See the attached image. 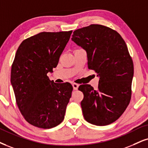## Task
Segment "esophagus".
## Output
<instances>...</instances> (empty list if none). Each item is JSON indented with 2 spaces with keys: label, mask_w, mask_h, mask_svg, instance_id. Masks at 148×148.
Masks as SVG:
<instances>
[{
  "label": "esophagus",
  "mask_w": 148,
  "mask_h": 148,
  "mask_svg": "<svg viewBox=\"0 0 148 148\" xmlns=\"http://www.w3.org/2000/svg\"><path fill=\"white\" fill-rule=\"evenodd\" d=\"M72 85H73V87L74 90H77L78 87H79V86L78 84H76V83H73Z\"/></svg>",
  "instance_id": "34e87169"
}]
</instances>
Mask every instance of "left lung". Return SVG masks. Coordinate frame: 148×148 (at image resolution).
<instances>
[{"mask_svg": "<svg viewBox=\"0 0 148 148\" xmlns=\"http://www.w3.org/2000/svg\"><path fill=\"white\" fill-rule=\"evenodd\" d=\"M71 38L86 51L88 67L99 77L97 90L79 86L84 117L95 125L117 120L130 103L134 65L125 41L116 31L101 25L78 29Z\"/></svg>", "mask_w": 148, "mask_h": 148, "instance_id": "obj_1", "label": "left lung"}]
</instances>
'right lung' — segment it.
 <instances>
[{
  "mask_svg": "<svg viewBox=\"0 0 148 148\" xmlns=\"http://www.w3.org/2000/svg\"><path fill=\"white\" fill-rule=\"evenodd\" d=\"M72 31L41 32L22 42L12 66L16 103L25 120L49 129L64 120L73 91L70 83H55L47 73L57 66Z\"/></svg>",
  "mask_w": 148,
  "mask_h": 148,
  "instance_id": "add662e5",
  "label": "right lung"
}]
</instances>
